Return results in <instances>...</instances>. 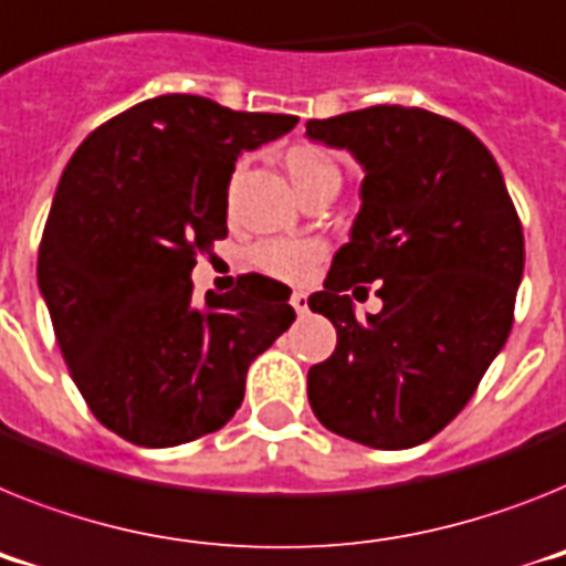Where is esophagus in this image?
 Returning a JSON list of instances; mask_svg holds the SVG:
<instances>
[{"label": "esophagus", "instance_id": "1", "mask_svg": "<svg viewBox=\"0 0 566 566\" xmlns=\"http://www.w3.org/2000/svg\"><path fill=\"white\" fill-rule=\"evenodd\" d=\"M291 305H293V311L298 313V316H305V313H307V296H305V293H293Z\"/></svg>", "mask_w": 566, "mask_h": 566}]
</instances>
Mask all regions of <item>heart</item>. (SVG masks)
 Returning a JSON list of instances; mask_svg holds the SVG:
<instances>
[{"mask_svg":"<svg viewBox=\"0 0 566 566\" xmlns=\"http://www.w3.org/2000/svg\"><path fill=\"white\" fill-rule=\"evenodd\" d=\"M284 169L291 175L293 187L302 192V198H313V195L327 192V189H339L342 169L325 149L311 144H296L284 151ZM235 184V178H232ZM250 264L259 273L279 279V282H305L307 275L316 270L322 259H325V247L319 241H284L270 239L259 241L250 250Z\"/></svg>","mask_w":566,"mask_h":566,"instance_id":"heart-1","label":"heart"}]
</instances>
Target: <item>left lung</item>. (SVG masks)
I'll use <instances>...</instances> for the list:
<instances>
[{
  "label": "left lung",
  "instance_id": "obj_1",
  "mask_svg": "<svg viewBox=\"0 0 566 566\" xmlns=\"http://www.w3.org/2000/svg\"><path fill=\"white\" fill-rule=\"evenodd\" d=\"M305 129L365 169L350 241L307 298L336 327V350L307 371L311 408L334 434L411 449L463 411L510 336L521 218L492 151L449 117L371 106ZM368 281L384 311L356 317Z\"/></svg>",
  "mask_w": 566,
  "mask_h": 566
}]
</instances>
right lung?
<instances>
[{
    "label": "right lung",
    "mask_w": 566,
    "mask_h": 566,
    "mask_svg": "<svg viewBox=\"0 0 566 566\" xmlns=\"http://www.w3.org/2000/svg\"><path fill=\"white\" fill-rule=\"evenodd\" d=\"M296 123L164 94L103 123L65 166L36 279L71 379L123 440L166 449L221 429L244 400L250 363L296 319L291 293L268 275H241L203 307L189 279L227 239L241 151Z\"/></svg>",
    "instance_id": "add662e5"
}]
</instances>
